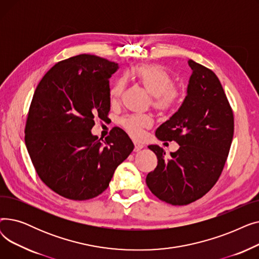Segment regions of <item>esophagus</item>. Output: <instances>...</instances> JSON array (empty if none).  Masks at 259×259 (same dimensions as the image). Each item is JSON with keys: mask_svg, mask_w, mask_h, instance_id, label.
I'll return each instance as SVG.
<instances>
[{"mask_svg": "<svg viewBox=\"0 0 259 259\" xmlns=\"http://www.w3.org/2000/svg\"><path fill=\"white\" fill-rule=\"evenodd\" d=\"M143 148H144V146H143L142 144L134 143V151H135V152H139V151H141Z\"/></svg>", "mask_w": 259, "mask_h": 259, "instance_id": "obj_1", "label": "esophagus"}]
</instances>
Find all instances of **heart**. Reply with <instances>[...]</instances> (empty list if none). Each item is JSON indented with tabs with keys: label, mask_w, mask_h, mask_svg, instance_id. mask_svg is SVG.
Returning a JSON list of instances; mask_svg holds the SVG:
<instances>
[{
	"label": "heart",
	"mask_w": 259,
	"mask_h": 259,
	"mask_svg": "<svg viewBox=\"0 0 259 259\" xmlns=\"http://www.w3.org/2000/svg\"><path fill=\"white\" fill-rule=\"evenodd\" d=\"M131 74L152 95L153 107L158 111H170L179 102L181 91L179 87L173 85L172 75L162 66L157 64H140L133 68ZM126 85L127 77L125 75L114 81L110 89V99L112 102H116L121 98ZM119 124L132 138L139 139L142 137L144 129L151 127L152 119L148 115L131 114L120 118Z\"/></svg>",
	"instance_id": "b5f03b06"
}]
</instances>
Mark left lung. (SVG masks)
Listing matches in <instances>:
<instances>
[{
    "mask_svg": "<svg viewBox=\"0 0 259 259\" xmlns=\"http://www.w3.org/2000/svg\"><path fill=\"white\" fill-rule=\"evenodd\" d=\"M187 95L167 121L155 131L159 141L176 142L178 151L166 156L157 145L148 148L157 157L146 184L160 200L174 206L191 203L219 181L234 133L233 111L216 74L192 60Z\"/></svg>",
    "mask_w": 259,
    "mask_h": 259,
    "instance_id": "1",
    "label": "left lung"
}]
</instances>
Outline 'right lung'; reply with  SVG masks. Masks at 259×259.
Wrapping results in <instances>:
<instances>
[{
	"label": "right lung",
	"mask_w": 259,
	"mask_h": 259,
	"mask_svg": "<svg viewBox=\"0 0 259 259\" xmlns=\"http://www.w3.org/2000/svg\"><path fill=\"white\" fill-rule=\"evenodd\" d=\"M118 65L79 54L54 65L38 83L25 143L42 182L59 195L86 200L103 193L133 151L128 134L113 128L105 142L91 133L94 118L110 111L109 78Z\"/></svg>",
	"instance_id": "obj_1"
}]
</instances>
